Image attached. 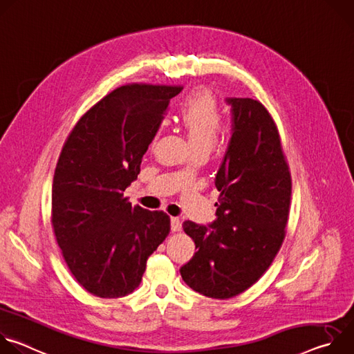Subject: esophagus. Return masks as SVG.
Here are the masks:
<instances>
[{
  "label": "esophagus",
  "mask_w": 354,
  "mask_h": 354,
  "mask_svg": "<svg viewBox=\"0 0 354 354\" xmlns=\"http://www.w3.org/2000/svg\"><path fill=\"white\" fill-rule=\"evenodd\" d=\"M180 228H182V224H180L179 218L178 217H171V230L174 232H176V231H180Z\"/></svg>",
  "instance_id": "1"
}]
</instances>
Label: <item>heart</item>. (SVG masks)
Listing matches in <instances>:
<instances>
[{"instance_id": "b5f03b06", "label": "heart", "mask_w": 354, "mask_h": 354, "mask_svg": "<svg viewBox=\"0 0 354 354\" xmlns=\"http://www.w3.org/2000/svg\"><path fill=\"white\" fill-rule=\"evenodd\" d=\"M179 122L194 151H210L223 127V115L214 96L207 91L190 93L179 108Z\"/></svg>"}]
</instances>
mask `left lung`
Instances as JSON below:
<instances>
[{"mask_svg":"<svg viewBox=\"0 0 354 354\" xmlns=\"http://www.w3.org/2000/svg\"><path fill=\"white\" fill-rule=\"evenodd\" d=\"M225 102L231 138L214 180L217 218L183 223L197 252L179 270L190 288L220 299L245 291L268 270L286 235L291 197L288 165L266 108L250 97Z\"/></svg>","mask_w":354,"mask_h":354,"instance_id":"left-lung-1","label":"left lung"}]
</instances>
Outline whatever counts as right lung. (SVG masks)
<instances>
[{
  "label": "right lung",
  "instance_id": "obj_1",
  "mask_svg": "<svg viewBox=\"0 0 354 354\" xmlns=\"http://www.w3.org/2000/svg\"><path fill=\"white\" fill-rule=\"evenodd\" d=\"M183 88L129 84L93 105L68 136L56 167L52 223L77 281L102 298L138 287L148 257L171 230L164 212L131 207L123 192Z\"/></svg>",
  "mask_w": 354,
  "mask_h": 354
}]
</instances>
